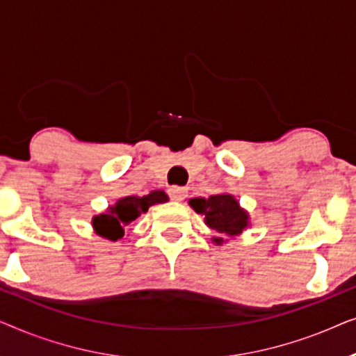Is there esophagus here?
Masks as SVG:
<instances>
[{
	"label": "esophagus",
	"instance_id": "obj_1",
	"mask_svg": "<svg viewBox=\"0 0 356 356\" xmlns=\"http://www.w3.org/2000/svg\"><path fill=\"white\" fill-rule=\"evenodd\" d=\"M168 194H170V197L173 199V201L181 202L183 199L188 196V188H183V186H172V188L168 189Z\"/></svg>",
	"mask_w": 356,
	"mask_h": 356
}]
</instances>
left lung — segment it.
Here are the masks:
<instances>
[{
  "mask_svg": "<svg viewBox=\"0 0 356 356\" xmlns=\"http://www.w3.org/2000/svg\"><path fill=\"white\" fill-rule=\"evenodd\" d=\"M189 204L197 213H202L212 230L222 235L236 236L248 225V213L240 209L238 201L230 194H217L207 199H191ZM222 241V238L216 240V243Z\"/></svg>",
  "mask_w": 356,
  "mask_h": 356,
  "instance_id": "8db88e82",
  "label": "left lung"
}]
</instances>
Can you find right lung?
Segmentation results:
<instances>
[{
	"instance_id": "1",
	"label": "right lung",
	"mask_w": 356,
	"mask_h": 356,
	"mask_svg": "<svg viewBox=\"0 0 356 356\" xmlns=\"http://www.w3.org/2000/svg\"><path fill=\"white\" fill-rule=\"evenodd\" d=\"M167 201L168 197L163 191H152L144 197H123L120 199L113 207H110L108 212L94 217L92 225H94L95 232L99 233L100 236L115 241L118 240V238H123L126 227H129L140 213L147 212V209L152 206V204Z\"/></svg>"
}]
</instances>
